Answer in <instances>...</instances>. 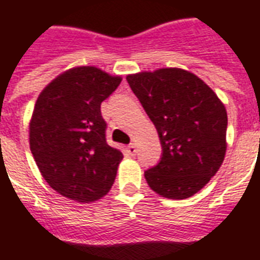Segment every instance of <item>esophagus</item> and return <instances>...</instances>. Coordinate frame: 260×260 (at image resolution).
Listing matches in <instances>:
<instances>
[{
  "instance_id": "esophagus-1",
  "label": "esophagus",
  "mask_w": 260,
  "mask_h": 260,
  "mask_svg": "<svg viewBox=\"0 0 260 260\" xmlns=\"http://www.w3.org/2000/svg\"><path fill=\"white\" fill-rule=\"evenodd\" d=\"M126 151H128V154H129V155H135V154H136V146H135L134 143L129 144V146L126 147Z\"/></svg>"
}]
</instances>
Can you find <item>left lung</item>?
<instances>
[{
	"label": "left lung",
	"instance_id": "8db88e82",
	"mask_svg": "<svg viewBox=\"0 0 260 260\" xmlns=\"http://www.w3.org/2000/svg\"><path fill=\"white\" fill-rule=\"evenodd\" d=\"M155 125L161 159L144 172L152 191L185 199L201 191L222 165L228 114L211 88L193 73L158 69L126 77Z\"/></svg>",
	"mask_w": 260,
	"mask_h": 260
}]
</instances>
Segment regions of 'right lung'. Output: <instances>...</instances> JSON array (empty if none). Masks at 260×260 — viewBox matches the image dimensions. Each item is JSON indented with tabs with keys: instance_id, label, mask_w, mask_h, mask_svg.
Masks as SVG:
<instances>
[{
	"instance_id": "add662e5",
	"label": "right lung",
	"mask_w": 260,
	"mask_h": 260,
	"mask_svg": "<svg viewBox=\"0 0 260 260\" xmlns=\"http://www.w3.org/2000/svg\"><path fill=\"white\" fill-rule=\"evenodd\" d=\"M121 77L95 67L59 75L38 96L29 122V148L54 191L88 203L112 188L122 152L106 142L101 104Z\"/></svg>"
}]
</instances>
